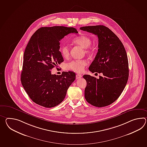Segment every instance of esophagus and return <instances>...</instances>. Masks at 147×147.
I'll return each mask as SVG.
<instances>
[{
    "label": "esophagus",
    "mask_w": 147,
    "mask_h": 147,
    "mask_svg": "<svg viewBox=\"0 0 147 147\" xmlns=\"http://www.w3.org/2000/svg\"><path fill=\"white\" fill-rule=\"evenodd\" d=\"M82 77V76L81 74H76V79H79V78H81Z\"/></svg>",
    "instance_id": "1"
}]
</instances>
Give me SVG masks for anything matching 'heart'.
I'll return each mask as SVG.
<instances>
[{
	"label": "heart",
	"mask_w": 147,
	"mask_h": 147,
	"mask_svg": "<svg viewBox=\"0 0 147 147\" xmlns=\"http://www.w3.org/2000/svg\"><path fill=\"white\" fill-rule=\"evenodd\" d=\"M73 42L75 44L80 46L85 49V53L88 55L92 54L94 52V48L92 46V40L90 37L86 35H80L76 37L73 40ZM59 51L62 56L65 58H69L70 55V49L68 46L63 45L60 47ZM88 62L86 61L82 60H73L65 66L66 69L71 70L76 73H80L84 71L85 66L87 65Z\"/></svg>",
	"instance_id": "obj_1"
}]
</instances>
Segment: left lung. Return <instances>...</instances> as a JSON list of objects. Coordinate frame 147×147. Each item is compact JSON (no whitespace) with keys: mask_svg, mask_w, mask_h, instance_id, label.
Here are the masks:
<instances>
[{"mask_svg":"<svg viewBox=\"0 0 147 147\" xmlns=\"http://www.w3.org/2000/svg\"><path fill=\"white\" fill-rule=\"evenodd\" d=\"M80 30L98 36V52L88 69L92 73L103 74L99 78L83 75L87 83L85 99L96 107L108 106L117 100L127 83L129 64L127 53L121 40L106 26H84Z\"/></svg>","mask_w":147,"mask_h":147,"instance_id":"obj_1","label":"left lung"}]
</instances>
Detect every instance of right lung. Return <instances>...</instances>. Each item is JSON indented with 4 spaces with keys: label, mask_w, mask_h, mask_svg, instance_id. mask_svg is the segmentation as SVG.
Listing matches in <instances>:
<instances>
[{
    "label": "right lung",
    "mask_w": 147,
    "mask_h": 147,
    "mask_svg": "<svg viewBox=\"0 0 147 147\" xmlns=\"http://www.w3.org/2000/svg\"><path fill=\"white\" fill-rule=\"evenodd\" d=\"M78 34L73 27H41L30 39L24 54L21 82L30 99L45 108L62 102L69 86L75 79V73L52 74L51 69L64 61L59 49L61 40L70 33Z\"/></svg>",
    "instance_id": "obj_1"
}]
</instances>
